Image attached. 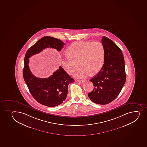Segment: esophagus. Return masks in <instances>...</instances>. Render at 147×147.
<instances>
[{"instance_id":"esophagus-1","label":"esophagus","mask_w":147,"mask_h":147,"mask_svg":"<svg viewBox=\"0 0 147 147\" xmlns=\"http://www.w3.org/2000/svg\"><path fill=\"white\" fill-rule=\"evenodd\" d=\"M78 82H79V83H82H82H84V82H85V81L83 80H78Z\"/></svg>"}]
</instances>
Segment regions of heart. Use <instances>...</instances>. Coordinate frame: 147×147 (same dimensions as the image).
<instances>
[{
  "mask_svg": "<svg viewBox=\"0 0 147 147\" xmlns=\"http://www.w3.org/2000/svg\"><path fill=\"white\" fill-rule=\"evenodd\" d=\"M67 53L62 58L63 67L68 74H72L79 63L80 67L75 76L79 79L86 77L90 73H97L104 61V47L99 41H77L70 46Z\"/></svg>",
  "mask_w": 147,
  "mask_h": 147,
  "instance_id": "b5f03b06",
  "label": "heart"
}]
</instances>
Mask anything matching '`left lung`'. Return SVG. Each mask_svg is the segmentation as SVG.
<instances>
[{"label":"left lung","instance_id":"1","mask_svg":"<svg viewBox=\"0 0 147 147\" xmlns=\"http://www.w3.org/2000/svg\"><path fill=\"white\" fill-rule=\"evenodd\" d=\"M101 42L105 49L104 64L100 71L90 80L94 89L88 95L94 103L106 105L118 96L126 77L123 55L120 48L106 36H103Z\"/></svg>","mask_w":147,"mask_h":147}]
</instances>
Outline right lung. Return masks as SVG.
<instances>
[{
  "mask_svg": "<svg viewBox=\"0 0 147 147\" xmlns=\"http://www.w3.org/2000/svg\"><path fill=\"white\" fill-rule=\"evenodd\" d=\"M65 45L60 39L45 36L38 40L27 50L24 57L23 77L31 95L38 103L44 106L53 107L65 100L67 95L68 84L74 82L61 67L47 78H39L32 74L28 66L31 56L42 52L43 49L51 48L60 51Z\"/></svg>",
  "mask_w": 147,
  "mask_h": 147,
  "instance_id": "right-lung-1",
  "label": "right lung"
}]
</instances>
